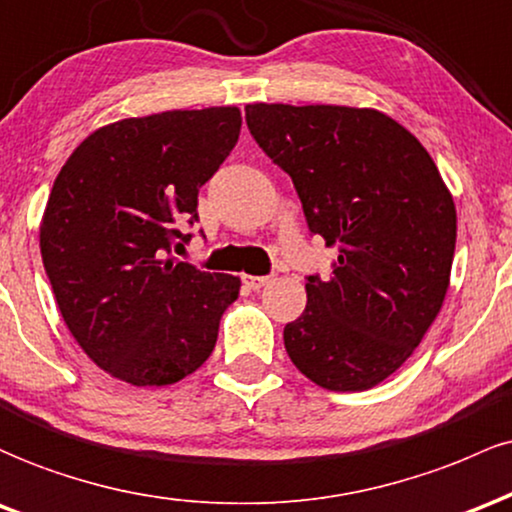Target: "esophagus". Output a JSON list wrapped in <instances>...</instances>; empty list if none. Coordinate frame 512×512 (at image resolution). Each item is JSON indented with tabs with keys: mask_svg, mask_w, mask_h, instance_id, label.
Returning <instances> with one entry per match:
<instances>
[{
	"mask_svg": "<svg viewBox=\"0 0 512 512\" xmlns=\"http://www.w3.org/2000/svg\"><path fill=\"white\" fill-rule=\"evenodd\" d=\"M241 280H244V285L249 287V290H261V287H266L271 283V278L268 275H241Z\"/></svg>",
	"mask_w": 512,
	"mask_h": 512,
	"instance_id": "esophagus-1",
	"label": "esophagus"
}]
</instances>
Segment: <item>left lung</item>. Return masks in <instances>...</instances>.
Masks as SVG:
<instances>
[{"instance_id":"8db88e82","label":"left lung","mask_w":512,"mask_h":512,"mask_svg":"<svg viewBox=\"0 0 512 512\" xmlns=\"http://www.w3.org/2000/svg\"><path fill=\"white\" fill-rule=\"evenodd\" d=\"M258 147L290 174L312 234L336 246L329 278H307V307L285 350L329 392L394 375L426 336L450 287L457 210L438 166L375 108L249 103Z\"/></svg>"}]
</instances>
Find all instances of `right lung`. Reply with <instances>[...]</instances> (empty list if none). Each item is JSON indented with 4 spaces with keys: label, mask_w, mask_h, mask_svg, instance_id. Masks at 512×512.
I'll use <instances>...</instances> for the list:
<instances>
[{
    "label": "right lung",
    "mask_w": 512,
    "mask_h": 512,
    "mask_svg": "<svg viewBox=\"0 0 512 512\" xmlns=\"http://www.w3.org/2000/svg\"><path fill=\"white\" fill-rule=\"evenodd\" d=\"M237 106L164 111L94 130L60 169L40 256L82 350L135 387L183 380L210 358L237 275L176 261L198 191L239 140Z\"/></svg>",
    "instance_id": "right-lung-1"
}]
</instances>
